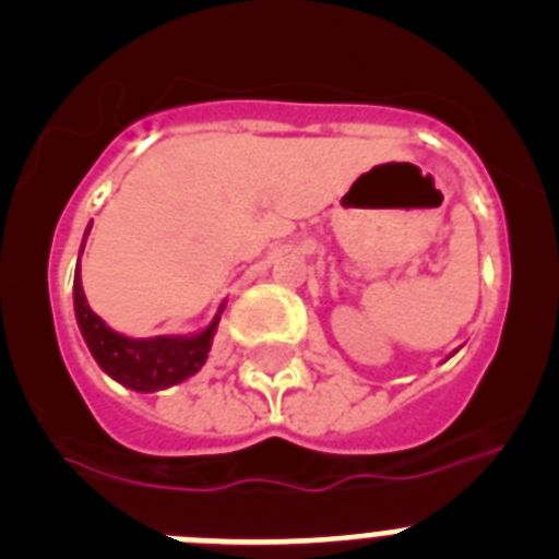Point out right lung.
Listing matches in <instances>:
<instances>
[{
    "instance_id": "add662e5",
    "label": "right lung",
    "mask_w": 559,
    "mask_h": 559,
    "mask_svg": "<svg viewBox=\"0 0 559 559\" xmlns=\"http://www.w3.org/2000/svg\"><path fill=\"white\" fill-rule=\"evenodd\" d=\"M88 229H92V224H88ZM83 243H86V237H83ZM75 316L88 353L95 355L103 372L111 374L117 383L133 389V392H159V389L176 386V383L199 372L204 367L206 353L212 347V335L221 322L218 313L210 328L195 335L128 338L122 333H114L100 316L88 308L81 285V269L75 271Z\"/></svg>"
}]
</instances>
